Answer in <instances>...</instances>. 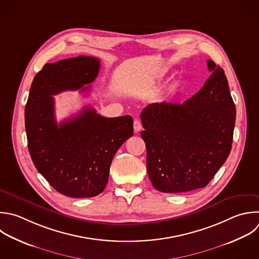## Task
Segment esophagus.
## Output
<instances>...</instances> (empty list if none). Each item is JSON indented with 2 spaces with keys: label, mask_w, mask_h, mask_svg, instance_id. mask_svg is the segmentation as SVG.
Here are the masks:
<instances>
[{
  "label": "esophagus",
  "mask_w": 259,
  "mask_h": 259,
  "mask_svg": "<svg viewBox=\"0 0 259 259\" xmlns=\"http://www.w3.org/2000/svg\"><path fill=\"white\" fill-rule=\"evenodd\" d=\"M134 130L136 133H139L142 131V122L139 119H135L134 121Z\"/></svg>",
  "instance_id": "1"
}]
</instances>
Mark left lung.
Masks as SVG:
<instances>
[{
	"mask_svg": "<svg viewBox=\"0 0 259 259\" xmlns=\"http://www.w3.org/2000/svg\"><path fill=\"white\" fill-rule=\"evenodd\" d=\"M207 68L209 78L185 102L153 103L141 113L147 170L159 191L205 187L230 154L236 107L223 69L211 60Z\"/></svg>",
	"mask_w": 259,
	"mask_h": 259,
	"instance_id": "obj_1",
	"label": "left lung"
}]
</instances>
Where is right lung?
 I'll return each mask as SVG.
<instances>
[{"label":"right lung","mask_w":259,"mask_h":259,"mask_svg":"<svg viewBox=\"0 0 259 259\" xmlns=\"http://www.w3.org/2000/svg\"><path fill=\"white\" fill-rule=\"evenodd\" d=\"M100 60L80 56L47 64L31 84L25 107L28 150L37 171L60 193L91 197L101 193L112 159L134 133L131 115L108 118L85 107L58 124L54 95L68 90L89 91Z\"/></svg>","instance_id":"add662e5"}]
</instances>
